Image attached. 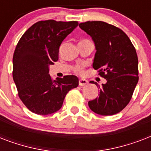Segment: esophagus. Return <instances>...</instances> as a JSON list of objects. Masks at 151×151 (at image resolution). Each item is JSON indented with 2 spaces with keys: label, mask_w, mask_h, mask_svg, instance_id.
<instances>
[{
  "label": "esophagus",
  "mask_w": 151,
  "mask_h": 151,
  "mask_svg": "<svg viewBox=\"0 0 151 151\" xmlns=\"http://www.w3.org/2000/svg\"><path fill=\"white\" fill-rule=\"evenodd\" d=\"M86 84H88L87 80H85V79H80L79 80V85H81V86H84Z\"/></svg>",
  "instance_id": "esophagus-1"
}]
</instances>
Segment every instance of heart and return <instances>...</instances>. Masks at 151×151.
<instances>
[{"instance_id": "1", "label": "heart", "mask_w": 151, "mask_h": 151, "mask_svg": "<svg viewBox=\"0 0 151 151\" xmlns=\"http://www.w3.org/2000/svg\"><path fill=\"white\" fill-rule=\"evenodd\" d=\"M73 70L74 72L77 73H79V74H82L83 73V66L81 65H77V66L73 68Z\"/></svg>"}]
</instances>
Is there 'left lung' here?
<instances>
[{"label":"left lung","instance_id":"1","mask_svg":"<svg viewBox=\"0 0 151 151\" xmlns=\"http://www.w3.org/2000/svg\"><path fill=\"white\" fill-rule=\"evenodd\" d=\"M95 44L92 66L106 80L99 96L88 102V106L99 115H114L122 111L131 99L139 81L138 57L130 39L122 29L102 21L80 23Z\"/></svg>","mask_w":151,"mask_h":151}]
</instances>
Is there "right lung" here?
Segmentation results:
<instances>
[{
	"mask_svg": "<svg viewBox=\"0 0 151 151\" xmlns=\"http://www.w3.org/2000/svg\"><path fill=\"white\" fill-rule=\"evenodd\" d=\"M77 21H40L25 32L13 55V80L18 94L31 112L48 115L62 107L67 92L78 85L74 75L53 81L49 66L59 59V49Z\"/></svg>",
	"mask_w": 151,
	"mask_h": 151,
	"instance_id": "add662e5",
	"label": "right lung"
}]
</instances>
